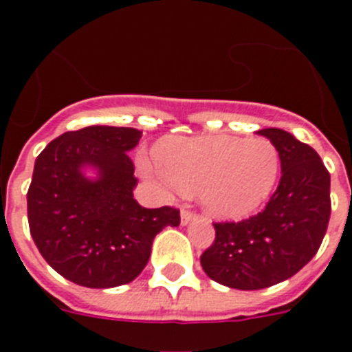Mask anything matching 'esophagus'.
I'll use <instances>...</instances> for the list:
<instances>
[{"label":"esophagus","mask_w":352,"mask_h":352,"mask_svg":"<svg viewBox=\"0 0 352 352\" xmlns=\"http://www.w3.org/2000/svg\"><path fill=\"white\" fill-rule=\"evenodd\" d=\"M195 217H197V214H195L194 211L183 210L182 214H179V222H182V226H186V223H190Z\"/></svg>","instance_id":"1"}]
</instances>
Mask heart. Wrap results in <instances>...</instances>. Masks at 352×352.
<instances>
[{
  "label": "heart",
  "mask_w": 352,
  "mask_h": 352,
  "mask_svg": "<svg viewBox=\"0 0 352 352\" xmlns=\"http://www.w3.org/2000/svg\"><path fill=\"white\" fill-rule=\"evenodd\" d=\"M155 162L170 185L201 195L208 213L219 220H243L256 213L280 173V153L264 138H167L155 148ZM142 170L151 174L146 162Z\"/></svg>",
  "instance_id": "1"
}]
</instances>
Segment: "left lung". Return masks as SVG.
Instances as JSON below:
<instances>
[{
  "label": "left lung",
  "instance_id": "obj_1",
  "mask_svg": "<svg viewBox=\"0 0 352 352\" xmlns=\"http://www.w3.org/2000/svg\"><path fill=\"white\" fill-rule=\"evenodd\" d=\"M257 133L280 153V183L256 217L213 223L214 241L201 256L211 280L239 291H257L296 275L321 247L331 213L329 173L316 149L282 129Z\"/></svg>",
  "mask_w": 352,
  "mask_h": 352
}]
</instances>
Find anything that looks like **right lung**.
I'll return each instance as SVG.
<instances>
[{
  "label": "right lung",
  "instance_id": "right-lung-1",
  "mask_svg": "<svg viewBox=\"0 0 352 352\" xmlns=\"http://www.w3.org/2000/svg\"><path fill=\"white\" fill-rule=\"evenodd\" d=\"M141 135L125 126H86L36 157L28 190L31 238L49 266L74 284H129L148 264L155 236L179 226L178 210H148L133 199L138 179L129 151Z\"/></svg>",
  "mask_w": 352,
  "mask_h": 352
}]
</instances>
